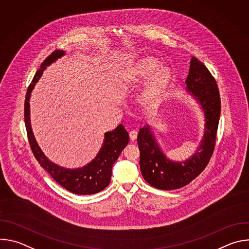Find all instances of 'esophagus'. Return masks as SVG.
<instances>
[{"label":"esophagus","instance_id":"34e87169","mask_svg":"<svg viewBox=\"0 0 249 249\" xmlns=\"http://www.w3.org/2000/svg\"><path fill=\"white\" fill-rule=\"evenodd\" d=\"M129 136H130L131 141H133V142H134V141L137 139L138 133H137V131H131V132H130V134H129Z\"/></svg>","mask_w":249,"mask_h":249}]
</instances>
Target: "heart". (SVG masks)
<instances>
[{"label": "heart", "instance_id": "1", "mask_svg": "<svg viewBox=\"0 0 249 249\" xmlns=\"http://www.w3.org/2000/svg\"><path fill=\"white\" fill-rule=\"evenodd\" d=\"M158 59L154 57H144L135 63L128 71L127 80L138 84L147 82L140 94L141 102L145 105H151L158 101L169 89L173 75L168 67L161 66Z\"/></svg>", "mask_w": 249, "mask_h": 249}]
</instances>
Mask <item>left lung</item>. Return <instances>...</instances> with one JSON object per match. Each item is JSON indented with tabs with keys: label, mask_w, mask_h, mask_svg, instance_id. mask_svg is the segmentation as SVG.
Segmentation results:
<instances>
[{
	"label": "left lung",
	"mask_w": 249,
	"mask_h": 249,
	"mask_svg": "<svg viewBox=\"0 0 249 249\" xmlns=\"http://www.w3.org/2000/svg\"><path fill=\"white\" fill-rule=\"evenodd\" d=\"M185 84L205 115L204 136L197 152L185 161H171L159 147L149 125L141 128L138 134L141 172L150 185L160 190H174L189 184L205 169L215 149L221 115L216 80L202 62L192 57Z\"/></svg>",
	"instance_id": "left-lung-1"
}]
</instances>
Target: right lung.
Returning a JSON list of instances; mask_svg holds the SVG:
<instances>
[{"label":"right lung","mask_w":249,"mask_h":249,"mask_svg":"<svg viewBox=\"0 0 249 249\" xmlns=\"http://www.w3.org/2000/svg\"><path fill=\"white\" fill-rule=\"evenodd\" d=\"M65 55L63 50H55L41 64L31 84L29 85L24 101V122L31 151L40 165L51 175L52 178L68 191L78 195H90L102 191L110 183L112 165L121 152L129 143V135L123 125L115 130L106 132L103 145L97 156L87 165L81 168L69 169L50 161L40 150L33 136L29 118V97L35 84L40 79L43 71Z\"/></svg>","instance_id":"obj_1"}]
</instances>
